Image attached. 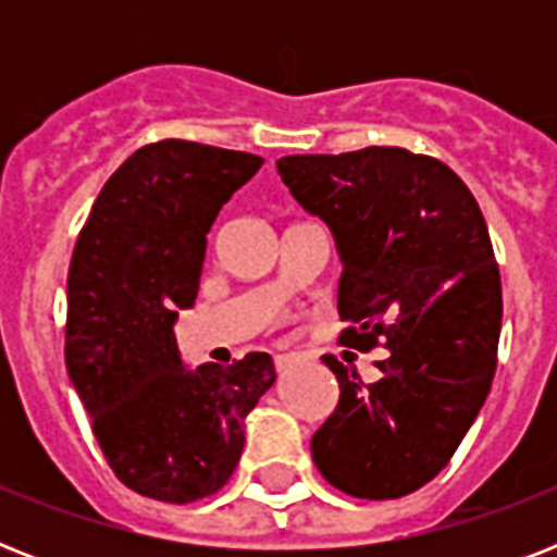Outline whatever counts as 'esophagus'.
<instances>
[{"label":"esophagus","mask_w":557,"mask_h":557,"mask_svg":"<svg viewBox=\"0 0 557 557\" xmlns=\"http://www.w3.org/2000/svg\"><path fill=\"white\" fill-rule=\"evenodd\" d=\"M306 361H312V356H306V352H286V356H277V370L286 372L297 364H306Z\"/></svg>","instance_id":"1"}]
</instances>
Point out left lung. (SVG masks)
Listing matches in <instances>:
<instances>
[{"mask_svg":"<svg viewBox=\"0 0 557 557\" xmlns=\"http://www.w3.org/2000/svg\"><path fill=\"white\" fill-rule=\"evenodd\" d=\"M277 173L335 236L341 341L389 349L375 384L323 358L341 398L314 466L352 497H405L448 466L492 389L503 292L480 205L448 164L401 147L286 156Z\"/></svg>","mask_w":557,"mask_h":557,"instance_id":"obj_1","label":"left lung"}]
</instances>
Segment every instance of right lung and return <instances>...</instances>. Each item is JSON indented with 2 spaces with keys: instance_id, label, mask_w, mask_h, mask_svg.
I'll return each instance as SVG.
<instances>
[{
  "instance_id": "right-lung-1",
  "label": "right lung",
  "mask_w": 557,
  "mask_h": 557,
  "mask_svg": "<svg viewBox=\"0 0 557 557\" xmlns=\"http://www.w3.org/2000/svg\"><path fill=\"white\" fill-rule=\"evenodd\" d=\"M260 168L251 152L147 144L109 176L74 245L65 370L109 468L152 500L216 494L277 379L269 352L187 370L173 335L199 295L210 225Z\"/></svg>"
}]
</instances>
